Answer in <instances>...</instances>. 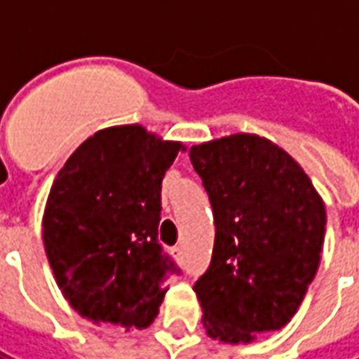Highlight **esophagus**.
Wrapping results in <instances>:
<instances>
[{
  "label": "esophagus",
  "instance_id": "34e87169",
  "mask_svg": "<svg viewBox=\"0 0 359 359\" xmlns=\"http://www.w3.org/2000/svg\"><path fill=\"white\" fill-rule=\"evenodd\" d=\"M172 252H175V257H177L179 262H182V259H184V250H182V246H175V250H172Z\"/></svg>",
  "mask_w": 359,
  "mask_h": 359
}]
</instances>
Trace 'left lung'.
<instances>
[{
    "instance_id": "obj_1",
    "label": "left lung",
    "mask_w": 359,
    "mask_h": 359,
    "mask_svg": "<svg viewBox=\"0 0 359 359\" xmlns=\"http://www.w3.org/2000/svg\"><path fill=\"white\" fill-rule=\"evenodd\" d=\"M210 196L215 242L194 283L211 339L238 344L278 331L319 267L325 205L302 167L256 134L190 148Z\"/></svg>"
}]
</instances>
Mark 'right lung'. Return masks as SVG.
<instances>
[{"mask_svg": "<svg viewBox=\"0 0 359 359\" xmlns=\"http://www.w3.org/2000/svg\"><path fill=\"white\" fill-rule=\"evenodd\" d=\"M182 148L140 125L82 142L57 172L43 244L61 292L97 325L146 327L180 269L157 241L161 180Z\"/></svg>", "mask_w": 359, "mask_h": 359, "instance_id": "obj_1", "label": "right lung"}]
</instances>
